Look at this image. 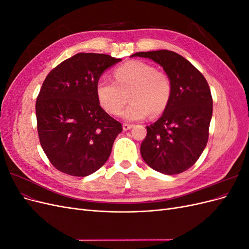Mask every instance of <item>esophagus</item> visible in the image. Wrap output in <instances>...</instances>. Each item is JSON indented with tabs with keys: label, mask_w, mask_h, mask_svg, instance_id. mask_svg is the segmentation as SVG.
<instances>
[{
	"label": "esophagus",
	"mask_w": 249,
	"mask_h": 249,
	"mask_svg": "<svg viewBox=\"0 0 249 249\" xmlns=\"http://www.w3.org/2000/svg\"><path fill=\"white\" fill-rule=\"evenodd\" d=\"M123 127H124V131H127V130L132 129V127H133V124H123Z\"/></svg>",
	"instance_id": "34e87169"
}]
</instances>
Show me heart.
I'll return each mask as SVG.
<instances>
[{"label": "heart", "instance_id": "obj_1", "mask_svg": "<svg viewBox=\"0 0 249 249\" xmlns=\"http://www.w3.org/2000/svg\"><path fill=\"white\" fill-rule=\"evenodd\" d=\"M115 83L105 78L97 80L95 94L104 110L116 115L127 102L131 104L123 112L126 120H140L149 114L159 116L167 108L172 94V82L168 74L157 71L143 61H129L113 71Z\"/></svg>", "mask_w": 249, "mask_h": 249}]
</instances>
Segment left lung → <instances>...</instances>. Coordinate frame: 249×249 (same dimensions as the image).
<instances>
[{
    "label": "left lung",
    "instance_id": "1",
    "mask_svg": "<svg viewBox=\"0 0 249 249\" xmlns=\"http://www.w3.org/2000/svg\"><path fill=\"white\" fill-rule=\"evenodd\" d=\"M132 56L149 58L171 79L167 108L141 143L143 160L156 171L178 175L195 164L209 139L213 99L202 73L187 59L168 50L139 52Z\"/></svg>",
    "mask_w": 249,
    "mask_h": 249
}]
</instances>
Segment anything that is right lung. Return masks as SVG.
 Wrapping results in <instances>:
<instances>
[{"mask_svg": "<svg viewBox=\"0 0 249 249\" xmlns=\"http://www.w3.org/2000/svg\"><path fill=\"white\" fill-rule=\"evenodd\" d=\"M122 61L106 54L79 53L53 69L36 101L40 145L53 166L73 177L100 169L123 125L100 105L95 85Z\"/></svg>", "mask_w": 249, "mask_h": 249, "instance_id": "add662e5", "label": "right lung"}]
</instances>
